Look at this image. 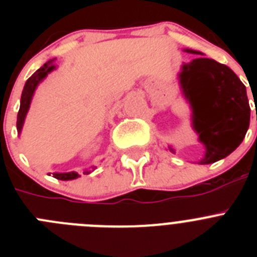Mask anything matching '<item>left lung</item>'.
Listing matches in <instances>:
<instances>
[{"instance_id": "1", "label": "left lung", "mask_w": 257, "mask_h": 257, "mask_svg": "<svg viewBox=\"0 0 257 257\" xmlns=\"http://www.w3.org/2000/svg\"><path fill=\"white\" fill-rule=\"evenodd\" d=\"M198 55L184 63L178 78L181 94L192 109V127L205 147L199 165H210L228 157L243 142L249 126L246 86L229 67L196 50ZM169 151L175 148L169 145Z\"/></svg>"}]
</instances>
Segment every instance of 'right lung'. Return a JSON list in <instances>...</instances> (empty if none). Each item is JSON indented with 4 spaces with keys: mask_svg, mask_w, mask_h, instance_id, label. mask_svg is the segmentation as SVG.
Returning a JSON list of instances; mask_svg holds the SVG:
<instances>
[{
    "mask_svg": "<svg viewBox=\"0 0 257 257\" xmlns=\"http://www.w3.org/2000/svg\"><path fill=\"white\" fill-rule=\"evenodd\" d=\"M54 61L55 59H51L47 63H45L42 67L40 68L38 70H36L35 73L32 74L28 79H27L26 85H24V88H23L22 92V97H20V108H19V113H18V121H17V128H18V134L22 133L23 124H24V121H26L27 113L29 110V106H31V101L33 99V95H35L36 88L37 86L40 85L42 81L47 77V74L51 73L52 70L56 69V65L54 64ZM96 167H92L91 170H85L83 174L88 175L91 174ZM54 178L58 179V180H74V179L79 178L78 172L70 171V172H54Z\"/></svg>",
    "mask_w": 257,
    "mask_h": 257,
    "instance_id": "1",
    "label": "right lung"
}]
</instances>
